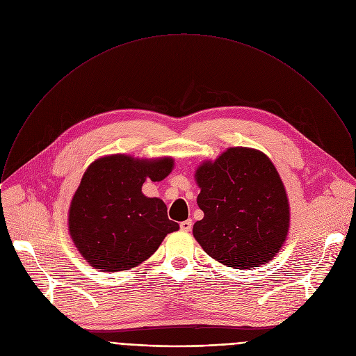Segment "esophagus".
<instances>
[{
    "label": "esophagus",
    "instance_id": "1",
    "mask_svg": "<svg viewBox=\"0 0 356 356\" xmlns=\"http://www.w3.org/2000/svg\"><path fill=\"white\" fill-rule=\"evenodd\" d=\"M191 227H193L191 220H186V221L180 222V229H181V231H184V232H188V231L191 229Z\"/></svg>",
    "mask_w": 356,
    "mask_h": 356
}]
</instances>
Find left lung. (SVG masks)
Masks as SVG:
<instances>
[{
  "mask_svg": "<svg viewBox=\"0 0 356 356\" xmlns=\"http://www.w3.org/2000/svg\"><path fill=\"white\" fill-rule=\"evenodd\" d=\"M204 218L193 225L209 257L234 269H255L283 248L290 227L284 184L264 152L228 147L194 175Z\"/></svg>",
  "mask_w": 356,
  "mask_h": 356,
  "instance_id": "left-lung-1",
  "label": "left lung"
}]
</instances>
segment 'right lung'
I'll list each match as a JSON object with an SVG mask.
<instances>
[{"label":"right lung","mask_w":356,"mask_h":356,"mask_svg":"<svg viewBox=\"0 0 356 356\" xmlns=\"http://www.w3.org/2000/svg\"><path fill=\"white\" fill-rule=\"evenodd\" d=\"M175 161L117 154L95 159L84 172L69 209V234L84 261L103 272L129 270L150 258L179 229L165 202L146 197L143 183L161 181Z\"/></svg>","instance_id":"add662e5"}]
</instances>
